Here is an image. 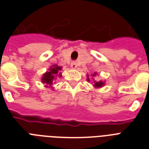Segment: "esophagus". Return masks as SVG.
Segmentation results:
<instances>
[{
  "mask_svg": "<svg viewBox=\"0 0 149 149\" xmlns=\"http://www.w3.org/2000/svg\"><path fill=\"white\" fill-rule=\"evenodd\" d=\"M71 67L73 69H75L76 68H77V63H76L75 61H72V63H71Z\"/></svg>",
  "mask_w": 149,
  "mask_h": 149,
  "instance_id": "1",
  "label": "esophagus"
}]
</instances>
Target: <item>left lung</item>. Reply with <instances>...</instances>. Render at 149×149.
Returning <instances> with one entry per match:
<instances>
[{
  "instance_id": "obj_1",
  "label": "left lung",
  "mask_w": 149,
  "mask_h": 149,
  "mask_svg": "<svg viewBox=\"0 0 149 149\" xmlns=\"http://www.w3.org/2000/svg\"><path fill=\"white\" fill-rule=\"evenodd\" d=\"M97 73L92 74L91 75V77H92V79H93V78H94V77L97 75ZM88 76L89 75L87 76V77H88V81H90V78ZM104 83L103 81H94V86L95 87V88H101L102 86H104Z\"/></svg>"
}]
</instances>
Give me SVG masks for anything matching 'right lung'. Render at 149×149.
Returning a JSON list of instances; mask_svg holds the SVG:
<instances>
[{
    "mask_svg": "<svg viewBox=\"0 0 149 149\" xmlns=\"http://www.w3.org/2000/svg\"><path fill=\"white\" fill-rule=\"evenodd\" d=\"M61 70V67L58 66L57 65H54L50 68L48 72L44 74L42 77V82L47 85L45 87H49V86L51 87L53 84V81L57 78V77H61V74L60 72Z\"/></svg>",
    "mask_w": 149,
    "mask_h": 149,
    "instance_id": "1",
    "label": "right lung"
}]
</instances>
